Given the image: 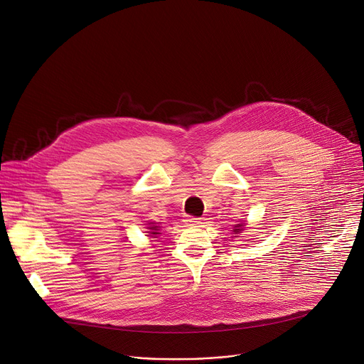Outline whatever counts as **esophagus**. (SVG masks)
Segmentation results:
<instances>
[{
    "mask_svg": "<svg viewBox=\"0 0 364 364\" xmlns=\"http://www.w3.org/2000/svg\"><path fill=\"white\" fill-rule=\"evenodd\" d=\"M186 223H188V225H191V226H198L200 223H201V218H198V217H188Z\"/></svg>",
    "mask_w": 364,
    "mask_h": 364,
    "instance_id": "1",
    "label": "esophagus"
}]
</instances>
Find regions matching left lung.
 <instances>
[{
    "instance_id": "obj_1",
    "label": "left lung",
    "mask_w": 364,
    "mask_h": 364,
    "mask_svg": "<svg viewBox=\"0 0 364 364\" xmlns=\"http://www.w3.org/2000/svg\"><path fill=\"white\" fill-rule=\"evenodd\" d=\"M235 228H236V229H235L233 232L237 235V233H240V232H242V229H243V225H237V226H235Z\"/></svg>"
}]
</instances>
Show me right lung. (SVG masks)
<instances>
[{"label": "right lung", "mask_w": 364, "mask_h": 364, "mask_svg": "<svg viewBox=\"0 0 364 364\" xmlns=\"http://www.w3.org/2000/svg\"><path fill=\"white\" fill-rule=\"evenodd\" d=\"M149 229H151V230H154V232H150L151 235H159L156 230H157V226H153V228H149Z\"/></svg>", "instance_id": "obj_1"}]
</instances>
